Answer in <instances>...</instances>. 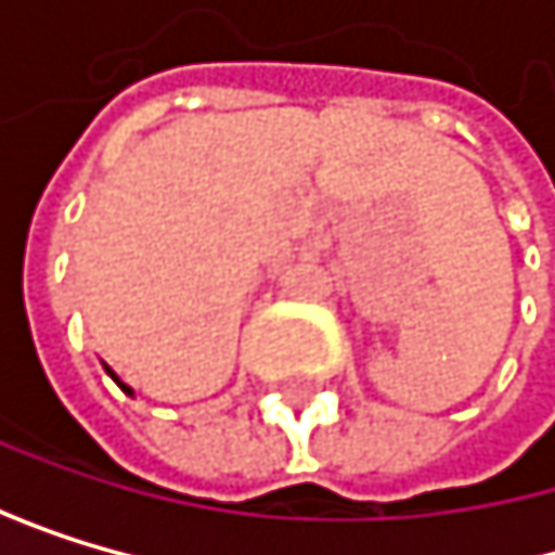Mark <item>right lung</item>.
<instances>
[{"mask_svg":"<svg viewBox=\"0 0 555 555\" xmlns=\"http://www.w3.org/2000/svg\"><path fill=\"white\" fill-rule=\"evenodd\" d=\"M105 373H109V376H113V383H116V386H119V389H122L126 396H132V389H129V386H126V383H122V379H119V376H116V373H113L109 366H105Z\"/></svg>","mask_w":555,"mask_h":555,"instance_id":"1","label":"right lung"}]
</instances>
